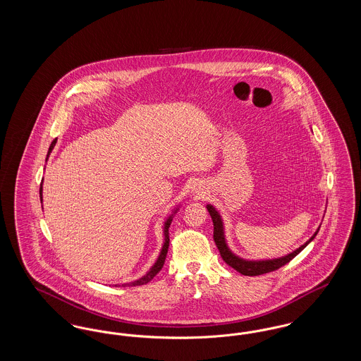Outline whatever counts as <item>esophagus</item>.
<instances>
[{
	"instance_id": "34e87169",
	"label": "esophagus",
	"mask_w": 361,
	"mask_h": 361,
	"mask_svg": "<svg viewBox=\"0 0 361 361\" xmlns=\"http://www.w3.org/2000/svg\"><path fill=\"white\" fill-rule=\"evenodd\" d=\"M190 192L193 193V195H203L204 193V189H203V184L200 183V181H196V183H193V185L190 187Z\"/></svg>"
}]
</instances>
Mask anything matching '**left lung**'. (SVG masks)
Returning a JSON list of instances; mask_svg holds the SVG:
<instances>
[{"mask_svg": "<svg viewBox=\"0 0 361 361\" xmlns=\"http://www.w3.org/2000/svg\"><path fill=\"white\" fill-rule=\"evenodd\" d=\"M207 209L212 218V224H214V240L219 249V253L224 258V262L227 265H230L231 268H234L237 272H240V275L245 276H258L268 274L279 269L280 267L286 265L287 262H290L292 258L296 257L311 240L315 238V235L319 231V227L317 228V231L311 235L309 240H306L302 246H299L298 249H295L291 253L281 256L277 258H268V259H247V258L240 257L238 255H235L226 240V233H224V222L222 219V215L219 214V211L212 206V204H207Z\"/></svg>", "mask_w": 361, "mask_h": 361, "instance_id": "1", "label": "left lung"}]
</instances>
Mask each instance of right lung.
<instances>
[{"label": "right lung", "instance_id": "right-lung-1", "mask_svg": "<svg viewBox=\"0 0 361 361\" xmlns=\"http://www.w3.org/2000/svg\"><path fill=\"white\" fill-rule=\"evenodd\" d=\"M55 143H56V139L52 142L51 146H50V149H49L46 162H47L49 157L51 154L52 149H54ZM39 193H40V202H43V181H42V184H40ZM178 209H180V204H177V206L173 208L172 211H171V214L166 216V219H165V222H164V226H162V233H164L162 247H161V250H159V255H158V257L155 259L154 264L150 267V269H149L145 275L142 276V277L137 279V280L130 281V283H123V284H121V283H119V284H114L115 287H121H121H126V286H142V284H146V283H149V281L162 269L164 262H165V258H166V255H168V247H169V227H171V224H172L173 216L177 214Z\"/></svg>", "mask_w": 361, "mask_h": 361}]
</instances>
